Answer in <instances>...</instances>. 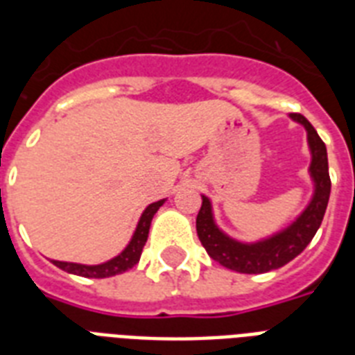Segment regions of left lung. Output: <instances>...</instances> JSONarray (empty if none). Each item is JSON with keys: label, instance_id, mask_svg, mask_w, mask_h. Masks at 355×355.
Wrapping results in <instances>:
<instances>
[{"label": "left lung", "instance_id": "1", "mask_svg": "<svg viewBox=\"0 0 355 355\" xmlns=\"http://www.w3.org/2000/svg\"><path fill=\"white\" fill-rule=\"evenodd\" d=\"M291 118L302 123L308 130V144L311 149L309 173L315 180L313 199L291 227H287L286 230H282L280 234L269 239L245 245V243L230 239L216 227L210 200L202 195V206L197 216V236L202 247L206 248V252L210 254V258L219 261L227 269L245 272V275H261V272L280 269L308 247L322 223L331 189L326 145L313 125L304 118L302 114H291Z\"/></svg>", "mask_w": 355, "mask_h": 355}]
</instances>
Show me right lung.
Returning <instances> with one entry per match:
<instances>
[{
  "instance_id": "right-lung-1",
  "label": "right lung",
  "mask_w": 355,
  "mask_h": 355,
  "mask_svg": "<svg viewBox=\"0 0 355 355\" xmlns=\"http://www.w3.org/2000/svg\"><path fill=\"white\" fill-rule=\"evenodd\" d=\"M164 205V200H158V202H153L145 208V211L139 217L138 227H136V232H134L132 239L127 245V248L123 250L119 256L112 258L107 263L101 265H80V263H68V261H57L53 259V263L57 265L58 269L66 270V272H71V275L85 276V278H108V276L121 275L125 270L132 269L134 265L139 261V256H141V250L145 247V241H147V236H149V228L153 217L158 211V208Z\"/></svg>"
}]
</instances>
